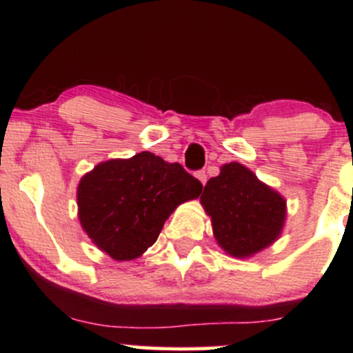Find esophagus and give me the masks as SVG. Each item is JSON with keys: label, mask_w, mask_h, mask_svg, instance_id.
Listing matches in <instances>:
<instances>
[{"label": "esophagus", "mask_w": 353, "mask_h": 353, "mask_svg": "<svg viewBox=\"0 0 353 353\" xmlns=\"http://www.w3.org/2000/svg\"><path fill=\"white\" fill-rule=\"evenodd\" d=\"M196 177L202 182V184H205V181H208V174H205V171H197Z\"/></svg>", "instance_id": "1"}]
</instances>
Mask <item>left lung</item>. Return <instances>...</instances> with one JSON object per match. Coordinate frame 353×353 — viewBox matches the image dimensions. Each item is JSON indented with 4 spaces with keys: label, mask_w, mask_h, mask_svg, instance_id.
Here are the masks:
<instances>
[{
    "label": "left lung",
    "mask_w": 353,
    "mask_h": 353,
    "mask_svg": "<svg viewBox=\"0 0 353 353\" xmlns=\"http://www.w3.org/2000/svg\"><path fill=\"white\" fill-rule=\"evenodd\" d=\"M201 202L219 245L234 257H249L272 244L285 221V201L239 163L222 165L205 184Z\"/></svg>",
    "instance_id": "1"
}]
</instances>
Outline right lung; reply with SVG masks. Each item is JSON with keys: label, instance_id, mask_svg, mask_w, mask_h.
Instances as JSON below:
<instances>
[{"label": "right lung", "instance_id": "1", "mask_svg": "<svg viewBox=\"0 0 353 353\" xmlns=\"http://www.w3.org/2000/svg\"><path fill=\"white\" fill-rule=\"evenodd\" d=\"M201 190V182L179 163L144 151L101 163L81 179L79 221L101 250L131 261L157 241L172 210Z\"/></svg>", "mask_w": 353, "mask_h": 353}]
</instances>
